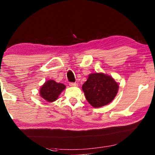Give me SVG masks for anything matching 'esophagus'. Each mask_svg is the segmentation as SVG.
<instances>
[{
  "instance_id": "esophagus-1",
  "label": "esophagus",
  "mask_w": 155,
  "mask_h": 155,
  "mask_svg": "<svg viewBox=\"0 0 155 155\" xmlns=\"http://www.w3.org/2000/svg\"><path fill=\"white\" fill-rule=\"evenodd\" d=\"M69 85L70 86H77V83H74V82H70L69 84Z\"/></svg>"
}]
</instances>
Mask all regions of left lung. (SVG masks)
Returning <instances> with one entry per match:
<instances>
[{"label":"left lung","mask_w":155,"mask_h":155,"mask_svg":"<svg viewBox=\"0 0 155 155\" xmlns=\"http://www.w3.org/2000/svg\"><path fill=\"white\" fill-rule=\"evenodd\" d=\"M118 88L114 78L102 73L91 74L82 86L86 100L94 107H100L112 102Z\"/></svg>","instance_id":"left-lung-1"}]
</instances>
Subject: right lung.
Wrapping results in <instances>:
<instances>
[{
    "instance_id": "right-lung-1",
    "label": "right lung",
    "mask_w": 155,
    "mask_h": 155,
    "mask_svg": "<svg viewBox=\"0 0 155 155\" xmlns=\"http://www.w3.org/2000/svg\"><path fill=\"white\" fill-rule=\"evenodd\" d=\"M66 88L64 84L57 83L53 80H49L41 88V96L48 102H53L58 99L61 92Z\"/></svg>"
}]
</instances>
